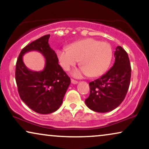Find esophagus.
<instances>
[{"instance_id": "obj_1", "label": "esophagus", "mask_w": 149, "mask_h": 149, "mask_svg": "<svg viewBox=\"0 0 149 149\" xmlns=\"http://www.w3.org/2000/svg\"><path fill=\"white\" fill-rule=\"evenodd\" d=\"M71 81H72V83L74 84H77L78 83V81H76V80H75V79H71Z\"/></svg>"}]
</instances>
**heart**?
Instances as JSON below:
<instances>
[{
	"label": "heart",
	"instance_id": "obj_1",
	"mask_svg": "<svg viewBox=\"0 0 149 149\" xmlns=\"http://www.w3.org/2000/svg\"><path fill=\"white\" fill-rule=\"evenodd\" d=\"M56 53L60 65L66 71L79 60L82 66L72 72L75 77L88 75L95 77L104 74L109 68L113 56L109 44L94 38L77 41L71 44L68 49H58Z\"/></svg>",
	"mask_w": 149,
	"mask_h": 149
}]
</instances>
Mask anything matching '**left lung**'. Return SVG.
<instances>
[{"label": "left lung", "instance_id": "1", "mask_svg": "<svg viewBox=\"0 0 149 149\" xmlns=\"http://www.w3.org/2000/svg\"><path fill=\"white\" fill-rule=\"evenodd\" d=\"M113 65L105 74L89 83L90 95L85 103L90 109L107 113L117 108L128 91L131 78V66L126 51L120 46L114 53Z\"/></svg>", "mask_w": 149, "mask_h": 149}]
</instances>
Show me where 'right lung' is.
Instances as JSON below:
<instances>
[{
  "label": "right lung",
  "mask_w": 149,
  "mask_h": 149,
  "mask_svg": "<svg viewBox=\"0 0 149 149\" xmlns=\"http://www.w3.org/2000/svg\"><path fill=\"white\" fill-rule=\"evenodd\" d=\"M50 36H44L25 47L16 63L15 80L21 99L40 114L51 113L60 107L71 83L70 77L58 64L55 52L50 47ZM33 50L38 51L45 58L43 70H29L22 61V56Z\"/></svg>",
  "instance_id": "obj_1"
}]
</instances>
